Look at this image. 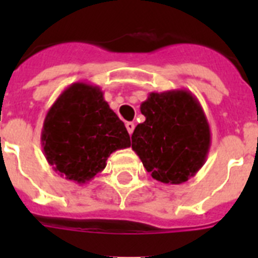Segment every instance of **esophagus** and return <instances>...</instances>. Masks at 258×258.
I'll list each match as a JSON object with an SVG mask.
<instances>
[{
  "instance_id": "1",
  "label": "esophagus",
  "mask_w": 258,
  "mask_h": 258,
  "mask_svg": "<svg viewBox=\"0 0 258 258\" xmlns=\"http://www.w3.org/2000/svg\"><path fill=\"white\" fill-rule=\"evenodd\" d=\"M125 126H126V129H127V133H129V134H132V133H133V131H134V126H136V125H134V122H132V121H127L126 124H125Z\"/></svg>"
}]
</instances>
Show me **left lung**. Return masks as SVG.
<instances>
[{
    "instance_id": "left-lung-1",
    "label": "left lung",
    "mask_w": 258,
    "mask_h": 258,
    "mask_svg": "<svg viewBox=\"0 0 258 258\" xmlns=\"http://www.w3.org/2000/svg\"><path fill=\"white\" fill-rule=\"evenodd\" d=\"M141 112L146 120L134 129L132 149L146 170L163 183L188 181L211 149V129L197 97L184 89L150 93Z\"/></svg>"
}]
</instances>
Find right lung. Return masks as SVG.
Returning <instances> with one entry per match:
<instances>
[{"label": "right lung", "instance_id": "right-lung-1", "mask_svg": "<svg viewBox=\"0 0 258 258\" xmlns=\"http://www.w3.org/2000/svg\"><path fill=\"white\" fill-rule=\"evenodd\" d=\"M41 145L52 169L83 184L106 168L112 152L129 147L131 137L99 86L75 83L47 111Z\"/></svg>", "mask_w": 258, "mask_h": 258}]
</instances>
